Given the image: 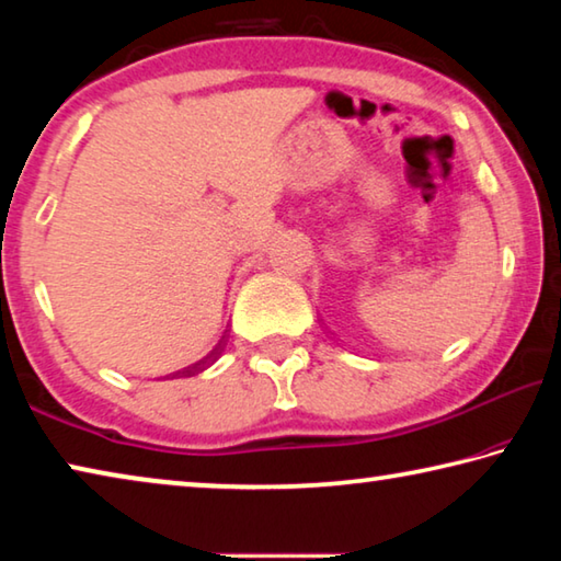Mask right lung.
Here are the masks:
<instances>
[{"label": "right lung", "mask_w": 561, "mask_h": 561, "mask_svg": "<svg viewBox=\"0 0 561 561\" xmlns=\"http://www.w3.org/2000/svg\"><path fill=\"white\" fill-rule=\"evenodd\" d=\"M213 354H215V351H213ZM195 366H201V364H195ZM195 366H193V368H195ZM183 374H190V371H183Z\"/></svg>", "instance_id": "obj_1"}]
</instances>
